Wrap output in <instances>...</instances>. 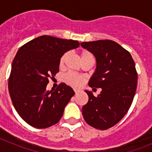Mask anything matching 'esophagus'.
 <instances>
[{
    "label": "esophagus",
    "mask_w": 152,
    "mask_h": 152,
    "mask_svg": "<svg viewBox=\"0 0 152 152\" xmlns=\"http://www.w3.org/2000/svg\"><path fill=\"white\" fill-rule=\"evenodd\" d=\"M74 91H75V93L76 94H77V93H79V91H80L79 90H77V89H74Z\"/></svg>",
    "instance_id": "34e87169"
}]
</instances>
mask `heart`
Here are the masks:
<instances>
[{
	"mask_svg": "<svg viewBox=\"0 0 152 152\" xmlns=\"http://www.w3.org/2000/svg\"><path fill=\"white\" fill-rule=\"evenodd\" d=\"M68 56V54L67 52L64 53V54L61 56V58H60L59 59L60 67L64 66L65 60H66ZM89 58H94V56H93V54L91 52L87 50H84L80 52V58H81V61H82L86 59H88ZM84 77L75 73H68L64 75V80L67 83V84H70V85L72 86H75V87H78V86H80V84L84 82Z\"/></svg>",
	"mask_w": 152,
	"mask_h": 152,
	"instance_id": "b5f03b06",
	"label": "heart"
}]
</instances>
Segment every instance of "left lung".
Here are the masks:
<instances>
[{
	"instance_id": "obj_1",
	"label": "left lung",
	"mask_w": 152,
	"mask_h": 152,
	"mask_svg": "<svg viewBox=\"0 0 152 152\" xmlns=\"http://www.w3.org/2000/svg\"><path fill=\"white\" fill-rule=\"evenodd\" d=\"M96 61L89 80L91 88H101L97 96L85 91L89 100L82 107L84 120L97 129L105 130L119 123L128 112L137 88V75L131 54L110 39L81 42Z\"/></svg>"
}]
</instances>
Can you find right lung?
Returning a JSON list of instances; mask_svg holds the SVG:
<instances>
[{
    "label": "right lung",
    "mask_w": 152,
    "mask_h": 152,
    "mask_svg": "<svg viewBox=\"0 0 152 152\" xmlns=\"http://www.w3.org/2000/svg\"><path fill=\"white\" fill-rule=\"evenodd\" d=\"M79 45L76 40L41 36L24 44L17 52L8 88L15 110L31 126L45 129L61 119L75 92L64 83L50 91L46 86L59 72L61 56Z\"/></svg>",
    "instance_id": "right-lung-1"
}]
</instances>
